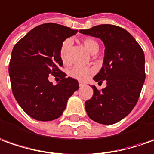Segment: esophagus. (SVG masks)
Listing matches in <instances>:
<instances>
[{
    "label": "esophagus",
    "mask_w": 154,
    "mask_h": 154,
    "mask_svg": "<svg viewBox=\"0 0 154 154\" xmlns=\"http://www.w3.org/2000/svg\"><path fill=\"white\" fill-rule=\"evenodd\" d=\"M79 87H83L84 85H85V83H84V82H81V81H79Z\"/></svg>",
    "instance_id": "esophagus-1"
}]
</instances>
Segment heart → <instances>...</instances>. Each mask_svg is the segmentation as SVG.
<instances>
[{"label":"heart","instance_id":"heart-1","mask_svg":"<svg viewBox=\"0 0 154 154\" xmlns=\"http://www.w3.org/2000/svg\"><path fill=\"white\" fill-rule=\"evenodd\" d=\"M84 46L87 49L91 54H95L98 49H99V44L97 41H95L94 38H86L82 40ZM71 46L70 39H66L61 44L60 49H59V56L63 63H68V51ZM91 73V69L87 68H84L80 66H75L73 69H71L69 75L71 77L75 78V79H80V80H85L87 79L89 75Z\"/></svg>","mask_w":154,"mask_h":154}]
</instances>
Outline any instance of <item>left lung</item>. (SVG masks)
Here are the masks:
<instances>
[{
  "label": "left lung",
  "mask_w": 154,
  "mask_h": 154,
  "mask_svg": "<svg viewBox=\"0 0 154 154\" xmlns=\"http://www.w3.org/2000/svg\"><path fill=\"white\" fill-rule=\"evenodd\" d=\"M80 33L100 38L105 45L102 68L93 78L106 81L100 91L95 85L92 98L85 104L89 117L95 122L116 123L132 111L138 100L145 80V57L142 48L123 28L103 24Z\"/></svg>",
  "instance_id": "1"
}]
</instances>
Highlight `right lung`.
<instances>
[{
	"mask_svg": "<svg viewBox=\"0 0 154 154\" xmlns=\"http://www.w3.org/2000/svg\"><path fill=\"white\" fill-rule=\"evenodd\" d=\"M78 30L45 23L26 33L12 49L9 75L12 93L19 106L33 119L52 121L65 110L67 101L79 89V82L60 70L61 44ZM51 73L61 80L55 86Z\"/></svg>",
	"mask_w": 154,
	"mask_h": 154,
	"instance_id": "add662e5",
	"label": "right lung"
}]
</instances>
